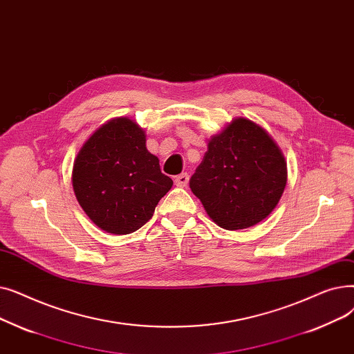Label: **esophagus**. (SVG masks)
Segmentation results:
<instances>
[{
  "label": "esophagus",
  "mask_w": 354,
  "mask_h": 354,
  "mask_svg": "<svg viewBox=\"0 0 354 354\" xmlns=\"http://www.w3.org/2000/svg\"><path fill=\"white\" fill-rule=\"evenodd\" d=\"M174 183H176V186H178V187H186L187 183H189V174L187 173H183V174L177 176L174 178Z\"/></svg>",
  "instance_id": "1"
}]
</instances>
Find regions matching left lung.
<instances>
[{
	"label": "left lung",
	"instance_id": "obj_1",
	"mask_svg": "<svg viewBox=\"0 0 354 354\" xmlns=\"http://www.w3.org/2000/svg\"><path fill=\"white\" fill-rule=\"evenodd\" d=\"M287 184V164L265 129L245 118L213 137L190 178L213 222L227 230L246 229L271 213Z\"/></svg>",
	"mask_w": 354,
	"mask_h": 354
}]
</instances>
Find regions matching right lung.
I'll use <instances>...</instances> for the list:
<instances>
[{"label":"right lung","mask_w":354,"mask_h":354,"mask_svg":"<svg viewBox=\"0 0 354 354\" xmlns=\"http://www.w3.org/2000/svg\"><path fill=\"white\" fill-rule=\"evenodd\" d=\"M73 190L91 221L109 233L138 230L154 214L173 180L148 153L144 131L128 118L99 128L73 165Z\"/></svg>","instance_id":"obj_1"}]
</instances>
